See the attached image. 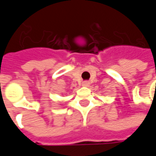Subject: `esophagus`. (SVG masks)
Segmentation results:
<instances>
[{"label": "esophagus", "instance_id": "obj_1", "mask_svg": "<svg viewBox=\"0 0 156 156\" xmlns=\"http://www.w3.org/2000/svg\"><path fill=\"white\" fill-rule=\"evenodd\" d=\"M88 85H89V82L88 81H83L82 83V86H83V87H88Z\"/></svg>", "mask_w": 156, "mask_h": 156}]
</instances>
